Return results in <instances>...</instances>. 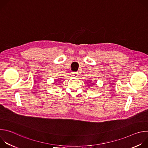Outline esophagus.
<instances>
[{"label":"esophagus","instance_id":"34e87169","mask_svg":"<svg viewBox=\"0 0 148 148\" xmlns=\"http://www.w3.org/2000/svg\"><path fill=\"white\" fill-rule=\"evenodd\" d=\"M73 76H75V77H77V75H78V72H73Z\"/></svg>","mask_w":148,"mask_h":148}]
</instances>
